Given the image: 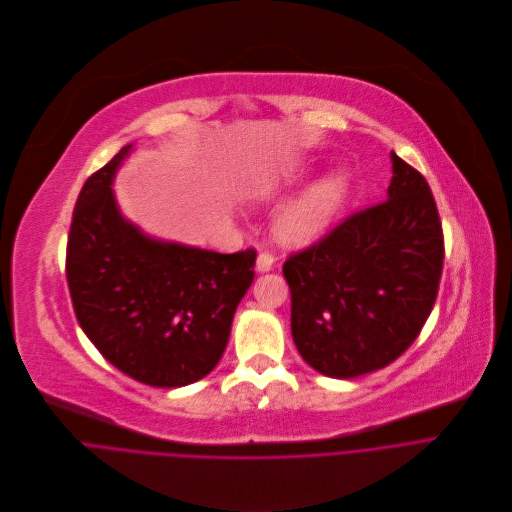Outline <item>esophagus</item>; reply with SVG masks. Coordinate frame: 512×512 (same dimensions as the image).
<instances>
[{"instance_id":"34e87169","label":"esophagus","mask_w":512,"mask_h":512,"mask_svg":"<svg viewBox=\"0 0 512 512\" xmlns=\"http://www.w3.org/2000/svg\"><path fill=\"white\" fill-rule=\"evenodd\" d=\"M273 263H275V259H273L271 253H261V255L257 257L255 269H257V273H267V271H271Z\"/></svg>"}]
</instances>
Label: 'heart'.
Masks as SVG:
<instances>
[{
	"instance_id": "b5f03b06",
	"label": "heart",
	"mask_w": 512,
	"mask_h": 512,
	"mask_svg": "<svg viewBox=\"0 0 512 512\" xmlns=\"http://www.w3.org/2000/svg\"><path fill=\"white\" fill-rule=\"evenodd\" d=\"M297 179V168L285 164L263 166L243 181L241 197L247 203H265L275 199ZM352 189V177L346 168H333L309 183L289 199L273 221V233L281 245L307 247L331 227L344 209Z\"/></svg>"
}]
</instances>
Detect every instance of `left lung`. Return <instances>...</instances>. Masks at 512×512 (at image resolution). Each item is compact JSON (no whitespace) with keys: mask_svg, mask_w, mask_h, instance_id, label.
Wrapping results in <instances>:
<instances>
[{"mask_svg":"<svg viewBox=\"0 0 512 512\" xmlns=\"http://www.w3.org/2000/svg\"><path fill=\"white\" fill-rule=\"evenodd\" d=\"M388 201L360 211L291 255V333L301 358L339 380L386 368L426 323L444 239L426 179L396 152Z\"/></svg>","mask_w":512,"mask_h":512,"instance_id":"left-lung-1","label":"left lung"}]
</instances>
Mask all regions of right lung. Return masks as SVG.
Instances as JSON below:
<instances>
[{"label": "right lung", "mask_w": 512, "mask_h": 512, "mask_svg": "<svg viewBox=\"0 0 512 512\" xmlns=\"http://www.w3.org/2000/svg\"><path fill=\"white\" fill-rule=\"evenodd\" d=\"M130 152L122 146L78 195L68 287L80 327L114 368L146 386L181 388L219 364L257 253L162 241L130 223L112 191Z\"/></svg>", "instance_id": "obj_1"}]
</instances>
